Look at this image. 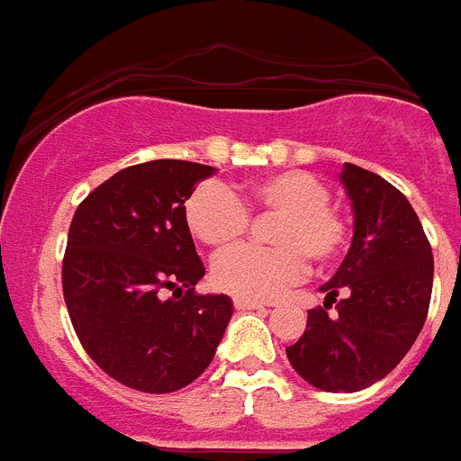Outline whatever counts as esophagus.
<instances>
[{
	"mask_svg": "<svg viewBox=\"0 0 461 461\" xmlns=\"http://www.w3.org/2000/svg\"><path fill=\"white\" fill-rule=\"evenodd\" d=\"M235 309H264L267 304L259 300H248V297H235L233 300Z\"/></svg>",
	"mask_w": 461,
	"mask_h": 461,
	"instance_id": "esophagus-1",
	"label": "esophagus"
}]
</instances>
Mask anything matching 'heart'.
Segmentation results:
<instances>
[{"label": "heart", "instance_id": "obj_1", "mask_svg": "<svg viewBox=\"0 0 461 461\" xmlns=\"http://www.w3.org/2000/svg\"><path fill=\"white\" fill-rule=\"evenodd\" d=\"M249 213H276L268 226L274 248H238L216 257L212 281L235 297L268 300L300 278L307 259L329 267L349 242V221L330 204L329 183L300 168L235 187L202 183L185 200L187 230L219 252L245 238Z\"/></svg>", "mask_w": 461, "mask_h": 461}]
</instances>
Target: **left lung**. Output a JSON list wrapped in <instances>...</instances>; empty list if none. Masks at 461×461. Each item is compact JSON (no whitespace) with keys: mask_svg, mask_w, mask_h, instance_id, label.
Instances as JSON below:
<instances>
[{"mask_svg":"<svg viewBox=\"0 0 461 461\" xmlns=\"http://www.w3.org/2000/svg\"><path fill=\"white\" fill-rule=\"evenodd\" d=\"M340 180L355 209L352 248L321 285L323 307L309 309L307 329L285 355L314 388L357 393L388 376L421 333L433 254L417 212L395 185L355 164H345Z\"/></svg>","mask_w":461,"mask_h":461,"instance_id":"obj_1","label":"left lung"}]
</instances>
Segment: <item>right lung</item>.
<instances>
[{"label":"right lung","mask_w":461,"mask_h":461,"mask_svg":"<svg viewBox=\"0 0 461 461\" xmlns=\"http://www.w3.org/2000/svg\"><path fill=\"white\" fill-rule=\"evenodd\" d=\"M212 167L157 159L113 173L78 204L61 285L80 345L113 381L173 393L207 369L233 316L228 294L194 290L204 264L185 200Z\"/></svg>","instance_id":"1"}]
</instances>
